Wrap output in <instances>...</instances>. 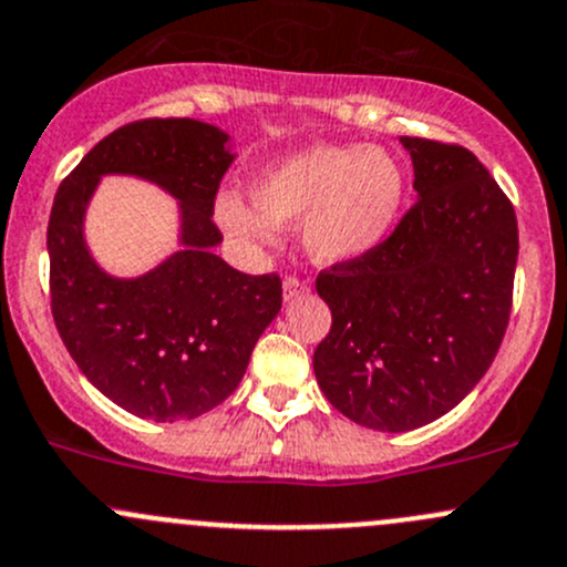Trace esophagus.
Listing matches in <instances>:
<instances>
[{
  "instance_id": "34e87169",
  "label": "esophagus",
  "mask_w": 567,
  "mask_h": 567,
  "mask_svg": "<svg viewBox=\"0 0 567 567\" xmlns=\"http://www.w3.org/2000/svg\"><path fill=\"white\" fill-rule=\"evenodd\" d=\"M308 289H311V286H308L306 281H300V278L289 276V278H286V281H284V302L300 300L302 295H308Z\"/></svg>"
}]
</instances>
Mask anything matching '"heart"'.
I'll list each match as a JSON object with an SVG mask.
<instances>
[{
  "instance_id": "b5f03b06",
  "label": "heart",
  "mask_w": 567,
  "mask_h": 567,
  "mask_svg": "<svg viewBox=\"0 0 567 567\" xmlns=\"http://www.w3.org/2000/svg\"><path fill=\"white\" fill-rule=\"evenodd\" d=\"M404 196V168L388 150L317 144L261 172L250 185L254 204L220 194L215 220L248 250L270 248L281 226L302 220V245L317 265H349L388 240Z\"/></svg>"
}]
</instances>
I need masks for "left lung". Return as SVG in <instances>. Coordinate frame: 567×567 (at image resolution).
I'll list each match as a JSON object with an SVG mask.
<instances>
[{"label":"left lung","mask_w":567,"mask_h":567,"mask_svg":"<svg viewBox=\"0 0 567 567\" xmlns=\"http://www.w3.org/2000/svg\"><path fill=\"white\" fill-rule=\"evenodd\" d=\"M417 202L369 256L319 272L332 327L313 352L324 399L373 431L451 412L497 358L511 319L518 226L481 161L401 136Z\"/></svg>","instance_id":"8db88e82"}]
</instances>
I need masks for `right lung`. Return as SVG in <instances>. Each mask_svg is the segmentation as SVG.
Masks as SVG:
<instances>
[{"label": "right lung", "mask_w": 567, "mask_h": 567, "mask_svg": "<svg viewBox=\"0 0 567 567\" xmlns=\"http://www.w3.org/2000/svg\"><path fill=\"white\" fill-rule=\"evenodd\" d=\"M229 133L198 120H142L84 155L49 220L51 313L81 373L125 412L194 420L229 399L281 311V278L226 265L213 204L235 161ZM103 176H136L178 202L181 250L133 279L111 277L85 243Z\"/></svg>", "instance_id": "right-lung-1"}]
</instances>
